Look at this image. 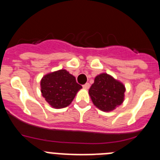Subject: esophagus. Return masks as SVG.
<instances>
[{"label": "esophagus", "mask_w": 160, "mask_h": 160, "mask_svg": "<svg viewBox=\"0 0 160 160\" xmlns=\"http://www.w3.org/2000/svg\"><path fill=\"white\" fill-rule=\"evenodd\" d=\"M83 89H85V90H88L89 88H90V84L89 83H86V84H84L82 86Z\"/></svg>", "instance_id": "obj_1"}]
</instances>
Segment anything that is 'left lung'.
Wrapping results in <instances>:
<instances>
[{
	"label": "left lung",
	"instance_id": "obj_1",
	"mask_svg": "<svg viewBox=\"0 0 160 160\" xmlns=\"http://www.w3.org/2000/svg\"><path fill=\"white\" fill-rule=\"evenodd\" d=\"M125 87L122 82L107 73L96 76L89 90L94 106L102 111H111L122 103Z\"/></svg>",
	"mask_w": 160,
	"mask_h": 160
}]
</instances>
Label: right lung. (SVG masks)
I'll list each match as a JSON object with an SVG mask.
<instances>
[{
	"instance_id": "add662e5",
	"label": "right lung",
	"mask_w": 160,
	"mask_h": 160,
	"mask_svg": "<svg viewBox=\"0 0 160 160\" xmlns=\"http://www.w3.org/2000/svg\"><path fill=\"white\" fill-rule=\"evenodd\" d=\"M74 76L66 70L49 73L41 80V91L46 101L53 108H64L70 105L80 89Z\"/></svg>"
}]
</instances>
